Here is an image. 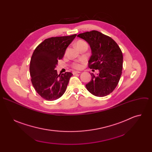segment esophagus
<instances>
[{
    "instance_id": "34e87169",
    "label": "esophagus",
    "mask_w": 152,
    "mask_h": 152,
    "mask_svg": "<svg viewBox=\"0 0 152 152\" xmlns=\"http://www.w3.org/2000/svg\"><path fill=\"white\" fill-rule=\"evenodd\" d=\"M80 72H78V71H73V75H76V74H77V73H80Z\"/></svg>"
}]
</instances>
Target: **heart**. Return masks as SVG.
I'll return each instance as SVG.
<instances>
[{"label": "heart", "mask_w": 152, "mask_h": 152, "mask_svg": "<svg viewBox=\"0 0 152 152\" xmlns=\"http://www.w3.org/2000/svg\"><path fill=\"white\" fill-rule=\"evenodd\" d=\"M76 47L78 48L79 46H83V45H87V43H86L85 41H83V40H79L77 42H76ZM83 61H80V62H74L72 64V66L73 69H82V67H83Z\"/></svg>", "instance_id": "obj_1"}]
</instances>
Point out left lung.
<instances>
[{
    "label": "left lung",
    "mask_w": 152,
    "mask_h": 152,
    "mask_svg": "<svg viewBox=\"0 0 152 152\" xmlns=\"http://www.w3.org/2000/svg\"><path fill=\"white\" fill-rule=\"evenodd\" d=\"M77 37L85 39L91 48L88 67L99 72L96 76L91 73V80L86 84V89L97 97L110 94L116 88L122 73L123 57L120 47L110 37L97 31Z\"/></svg>",
    "instance_id": "obj_1"
}]
</instances>
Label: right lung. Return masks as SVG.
Returning <instances> with one entry per match:
<instances>
[{"instance_id": "1", "label": "right lung", "mask_w": 152, "mask_h": 152, "mask_svg": "<svg viewBox=\"0 0 152 152\" xmlns=\"http://www.w3.org/2000/svg\"><path fill=\"white\" fill-rule=\"evenodd\" d=\"M76 36L74 34L47 38L33 52L29 67L31 82L37 93L45 100H56L66 90L73 74L66 72L58 75L55 69Z\"/></svg>"}]
</instances>
